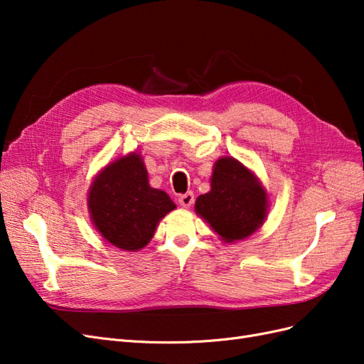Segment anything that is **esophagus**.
<instances>
[{
    "mask_svg": "<svg viewBox=\"0 0 364 364\" xmlns=\"http://www.w3.org/2000/svg\"><path fill=\"white\" fill-rule=\"evenodd\" d=\"M194 203V194L193 193H185L179 196V205L183 208H190Z\"/></svg>",
    "mask_w": 364,
    "mask_h": 364,
    "instance_id": "1",
    "label": "esophagus"
}]
</instances>
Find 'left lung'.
<instances>
[{
    "mask_svg": "<svg viewBox=\"0 0 364 364\" xmlns=\"http://www.w3.org/2000/svg\"><path fill=\"white\" fill-rule=\"evenodd\" d=\"M269 194L258 176L232 156L215 161L211 190L197 197L194 209L223 243L245 240L262 226Z\"/></svg>",
    "mask_w": 364,
    "mask_h": 364,
    "instance_id": "1",
    "label": "left lung"
}]
</instances>
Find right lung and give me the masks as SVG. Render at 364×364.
I'll return each instance as SVG.
<instances>
[{"instance_id":"add662e5","label":"right lung","mask_w":364,"mask_h":364,"mask_svg":"<svg viewBox=\"0 0 364 364\" xmlns=\"http://www.w3.org/2000/svg\"><path fill=\"white\" fill-rule=\"evenodd\" d=\"M173 209L170 196L150 186L144 159L136 151L109 162L87 190V213L97 232L121 250L144 249Z\"/></svg>"}]
</instances>
